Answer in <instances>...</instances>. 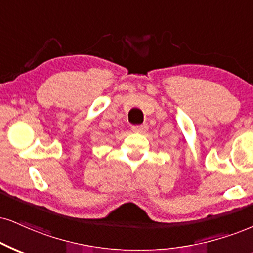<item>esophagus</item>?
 <instances>
[{"label":"esophagus","mask_w":253,"mask_h":253,"mask_svg":"<svg viewBox=\"0 0 253 253\" xmlns=\"http://www.w3.org/2000/svg\"><path fill=\"white\" fill-rule=\"evenodd\" d=\"M131 130L133 132H145L148 130V126L146 124H141V126H132Z\"/></svg>","instance_id":"1"}]
</instances>
